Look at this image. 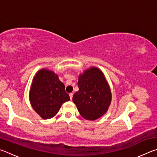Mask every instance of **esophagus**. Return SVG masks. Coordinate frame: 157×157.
I'll list each match as a JSON object with an SVG mask.
<instances>
[{
  "mask_svg": "<svg viewBox=\"0 0 157 157\" xmlns=\"http://www.w3.org/2000/svg\"><path fill=\"white\" fill-rule=\"evenodd\" d=\"M73 94L72 93H71V94H69V96H70V98H71V100H72L73 99Z\"/></svg>",
  "mask_w": 157,
  "mask_h": 157,
  "instance_id": "esophagus-1",
  "label": "esophagus"
}]
</instances>
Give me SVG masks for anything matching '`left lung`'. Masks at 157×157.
<instances>
[{
	"mask_svg": "<svg viewBox=\"0 0 157 157\" xmlns=\"http://www.w3.org/2000/svg\"><path fill=\"white\" fill-rule=\"evenodd\" d=\"M79 91L73 101L80 115L86 120L94 121L107 112L111 101L109 86L99 68L91 67L78 78Z\"/></svg>",
	"mask_w": 157,
	"mask_h": 157,
	"instance_id": "left-lung-1",
	"label": "left lung"
}]
</instances>
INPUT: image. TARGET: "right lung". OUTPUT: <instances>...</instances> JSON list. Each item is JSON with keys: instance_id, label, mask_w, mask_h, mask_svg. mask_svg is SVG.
<instances>
[{"instance_id": "obj_1", "label": "right lung", "mask_w": 157, "mask_h": 157, "mask_svg": "<svg viewBox=\"0 0 157 157\" xmlns=\"http://www.w3.org/2000/svg\"><path fill=\"white\" fill-rule=\"evenodd\" d=\"M29 98L34 110L43 119L54 117L63 103L70 100L58 75L45 68L34 77Z\"/></svg>"}]
</instances>
